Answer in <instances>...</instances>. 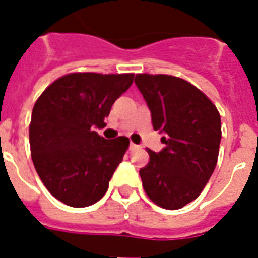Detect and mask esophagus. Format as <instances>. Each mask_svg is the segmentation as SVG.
<instances>
[{
    "label": "esophagus",
    "mask_w": 258,
    "mask_h": 258,
    "mask_svg": "<svg viewBox=\"0 0 258 258\" xmlns=\"http://www.w3.org/2000/svg\"><path fill=\"white\" fill-rule=\"evenodd\" d=\"M136 148H139V146H136V144H134V143H131V144H130V151H134V149H136Z\"/></svg>",
    "instance_id": "1"
}]
</instances>
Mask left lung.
Segmentation results:
<instances>
[{
	"label": "left lung",
	"instance_id": "1",
	"mask_svg": "<svg viewBox=\"0 0 258 258\" xmlns=\"http://www.w3.org/2000/svg\"><path fill=\"white\" fill-rule=\"evenodd\" d=\"M135 84L165 144L160 152L147 149L149 162L139 172L143 187L157 206L178 210L201 194L215 169L219 112L199 89L174 76L143 73Z\"/></svg>",
	"mask_w": 258,
	"mask_h": 258
}]
</instances>
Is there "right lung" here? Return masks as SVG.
Listing matches in <instances>:
<instances>
[{"label":"right lung","mask_w":258,"mask_h":258,"mask_svg":"<svg viewBox=\"0 0 258 258\" xmlns=\"http://www.w3.org/2000/svg\"><path fill=\"white\" fill-rule=\"evenodd\" d=\"M134 75L71 73L42 93L32 109L30 148L36 172L52 196L72 207L98 202L130 146L125 136L106 140L111 106Z\"/></svg>","instance_id":"add662e5"}]
</instances>
